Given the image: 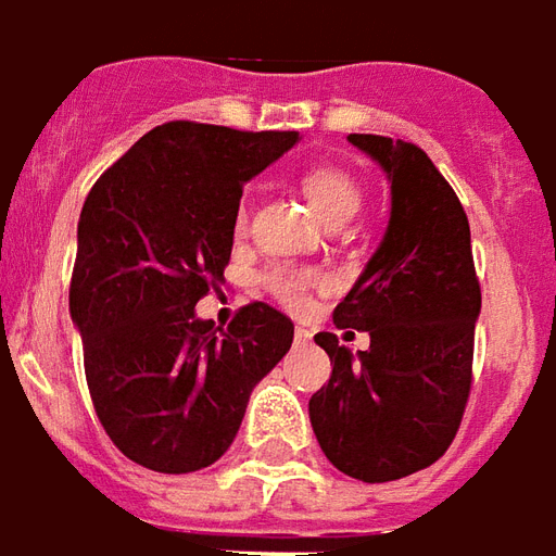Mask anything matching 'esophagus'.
<instances>
[{
	"label": "esophagus",
	"mask_w": 556,
	"mask_h": 556,
	"mask_svg": "<svg viewBox=\"0 0 556 556\" xmlns=\"http://www.w3.org/2000/svg\"><path fill=\"white\" fill-rule=\"evenodd\" d=\"M293 340H295V346H305V343H311V331H307V328H295Z\"/></svg>",
	"instance_id": "1"
}]
</instances>
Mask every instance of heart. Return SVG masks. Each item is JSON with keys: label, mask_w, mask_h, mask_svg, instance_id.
Masks as SVG:
<instances>
[{"label": "heart", "mask_w": 556, "mask_h": 556, "mask_svg": "<svg viewBox=\"0 0 556 556\" xmlns=\"http://www.w3.org/2000/svg\"><path fill=\"white\" fill-rule=\"evenodd\" d=\"M302 192L307 201L314 204L319 216L326 218L328 225H343L362 210L364 189L358 177L340 165H314L302 174ZM251 225V201L242 198L233 213V233L242 237ZM261 283L266 293L273 295L275 302L290 311H305L311 305V295L319 290L326 278L317 269H302V266H269L261 275Z\"/></svg>", "instance_id": "obj_1"}]
</instances>
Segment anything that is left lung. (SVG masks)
<instances>
[{
  "instance_id": "left-lung-1",
  "label": "left lung",
  "mask_w": 556,
  "mask_h": 556,
  "mask_svg": "<svg viewBox=\"0 0 556 556\" xmlns=\"http://www.w3.org/2000/svg\"><path fill=\"white\" fill-rule=\"evenodd\" d=\"M391 180V222L334 326L370 334L358 358L319 331L331 376L311 396V427L328 462L362 483H391L444 456L473 382L480 278L471 228L453 186L424 150L352 132Z\"/></svg>"
}]
</instances>
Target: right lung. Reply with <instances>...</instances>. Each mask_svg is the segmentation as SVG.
<instances>
[{"label": "right lung", "mask_w": 556, "mask_h": 556, "mask_svg": "<svg viewBox=\"0 0 556 556\" xmlns=\"http://www.w3.org/2000/svg\"><path fill=\"white\" fill-rule=\"evenodd\" d=\"M295 141L168 121L85 198L71 317L97 417L136 465H213L237 439L251 388L293 343L290 317L266 302L239 307L228 328L194 317V305L225 283L245 180Z\"/></svg>", "instance_id": "obj_1"}]
</instances>
